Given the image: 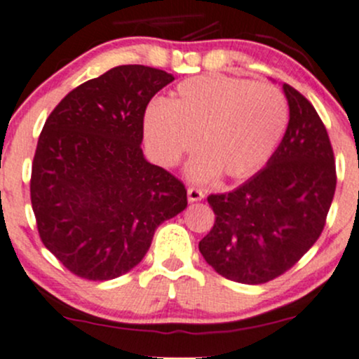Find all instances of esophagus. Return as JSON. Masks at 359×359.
I'll return each mask as SVG.
<instances>
[{
	"label": "esophagus",
	"mask_w": 359,
	"mask_h": 359,
	"mask_svg": "<svg viewBox=\"0 0 359 359\" xmlns=\"http://www.w3.org/2000/svg\"><path fill=\"white\" fill-rule=\"evenodd\" d=\"M187 199H189V203L201 201V199H205V192L198 189V187H189V189H187Z\"/></svg>",
	"instance_id": "obj_1"
}]
</instances>
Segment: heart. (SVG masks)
Segmentation results:
<instances>
[{"label": "heart", "instance_id": "b5f03b06", "mask_svg": "<svg viewBox=\"0 0 359 359\" xmlns=\"http://www.w3.org/2000/svg\"><path fill=\"white\" fill-rule=\"evenodd\" d=\"M289 108L284 94L266 82L232 75H201L180 82L167 103L146 108L142 130L154 160L173 167L198 144L189 165L192 180L217 172L244 179L269 161L284 135Z\"/></svg>", "mask_w": 359, "mask_h": 359}]
</instances>
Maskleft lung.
Wrapping results in <instances>:
<instances>
[{"instance_id": "obj_1", "label": "left lung", "mask_w": 359, "mask_h": 359, "mask_svg": "<svg viewBox=\"0 0 359 359\" xmlns=\"http://www.w3.org/2000/svg\"><path fill=\"white\" fill-rule=\"evenodd\" d=\"M289 126L269 163L237 189L208 196L213 227L199 243L206 263L239 284H265L292 269L325 227L335 161L325 126L284 84Z\"/></svg>"}]
</instances>
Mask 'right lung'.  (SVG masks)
<instances>
[{
	"mask_svg": "<svg viewBox=\"0 0 359 359\" xmlns=\"http://www.w3.org/2000/svg\"><path fill=\"white\" fill-rule=\"evenodd\" d=\"M172 81L151 67H115L70 90L44 123L30 203L43 244L77 277L130 271L158 225L186 210L184 184L141 149L146 107Z\"/></svg>",
	"mask_w": 359,
	"mask_h": 359,
	"instance_id": "1",
	"label": "right lung"
}]
</instances>
